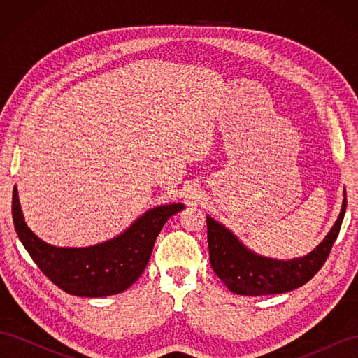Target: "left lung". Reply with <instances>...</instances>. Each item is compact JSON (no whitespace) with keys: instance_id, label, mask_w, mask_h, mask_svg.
<instances>
[{"instance_id":"8db88e82","label":"left lung","mask_w":358,"mask_h":358,"mask_svg":"<svg viewBox=\"0 0 358 358\" xmlns=\"http://www.w3.org/2000/svg\"><path fill=\"white\" fill-rule=\"evenodd\" d=\"M345 210L346 199H343L342 212L326 239L309 255L291 262H278L248 251L225 227L208 216L210 266L216 276L236 294L270 296L296 289L315 276L326 263L341 231Z\"/></svg>"}]
</instances>
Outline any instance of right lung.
<instances>
[{"instance_id": "1", "label": "right lung", "mask_w": 358, "mask_h": 358, "mask_svg": "<svg viewBox=\"0 0 358 358\" xmlns=\"http://www.w3.org/2000/svg\"><path fill=\"white\" fill-rule=\"evenodd\" d=\"M182 209L175 203L148 210L124 234L100 245L57 248L28 229L16 188L12 200L15 229L31 258L58 288L79 297H104L131 287L143 273L162 225Z\"/></svg>"}]
</instances>
